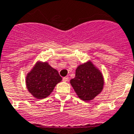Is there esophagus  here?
<instances>
[{
	"label": "esophagus",
	"mask_w": 134,
	"mask_h": 134,
	"mask_svg": "<svg viewBox=\"0 0 134 134\" xmlns=\"http://www.w3.org/2000/svg\"><path fill=\"white\" fill-rule=\"evenodd\" d=\"M68 79H69V78H68V77H66V76H65V77H63V81H65V82H66V81H68Z\"/></svg>",
	"instance_id": "34e87169"
}]
</instances>
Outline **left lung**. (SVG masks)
Returning a JSON list of instances; mask_svg holds the SVG:
<instances>
[{
	"mask_svg": "<svg viewBox=\"0 0 134 134\" xmlns=\"http://www.w3.org/2000/svg\"><path fill=\"white\" fill-rule=\"evenodd\" d=\"M70 83L79 98L89 101L102 91L104 79L100 70L88 61L76 68L75 77Z\"/></svg>",
	"mask_w": 134,
	"mask_h": 134,
	"instance_id": "left-lung-1",
	"label": "left lung"
}]
</instances>
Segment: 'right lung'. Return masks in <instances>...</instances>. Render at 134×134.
<instances>
[{
  "label": "right lung",
  "mask_w": 134,
  "mask_h": 134,
  "mask_svg": "<svg viewBox=\"0 0 134 134\" xmlns=\"http://www.w3.org/2000/svg\"><path fill=\"white\" fill-rule=\"evenodd\" d=\"M61 81L58 71L48 63L38 62L26 75V84L34 97L43 99L48 96Z\"/></svg>",
  "instance_id": "obj_1"
}]
</instances>
